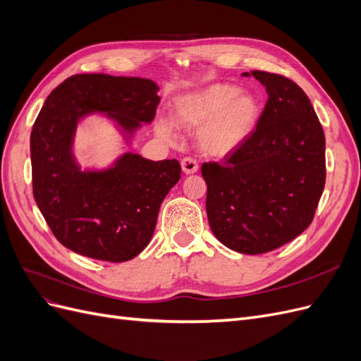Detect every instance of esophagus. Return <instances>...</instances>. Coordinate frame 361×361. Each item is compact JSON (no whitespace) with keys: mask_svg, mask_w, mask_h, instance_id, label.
I'll return each instance as SVG.
<instances>
[{"mask_svg":"<svg viewBox=\"0 0 361 361\" xmlns=\"http://www.w3.org/2000/svg\"><path fill=\"white\" fill-rule=\"evenodd\" d=\"M180 166H182V170L185 174H192L199 170V162L195 161L194 158H183L180 161Z\"/></svg>","mask_w":361,"mask_h":361,"instance_id":"1","label":"esophagus"}]
</instances>
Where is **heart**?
Wrapping results in <instances>:
<instances>
[{"label": "heart", "mask_w": 361, "mask_h": 361, "mask_svg": "<svg viewBox=\"0 0 361 361\" xmlns=\"http://www.w3.org/2000/svg\"><path fill=\"white\" fill-rule=\"evenodd\" d=\"M259 104L253 94L232 84H214L179 96L173 104V120L185 129L200 130V145L207 154L223 157L241 146L253 133ZM157 133L173 143L174 130L166 118L157 120Z\"/></svg>", "instance_id": "obj_1"}]
</instances>
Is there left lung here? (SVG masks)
<instances>
[{
    "label": "left lung",
    "instance_id": "obj_1",
    "mask_svg": "<svg viewBox=\"0 0 361 361\" xmlns=\"http://www.w3.org/2000/svg\"><path fill=\"white\" fill-rule=\"evenodd\" d=\"M265 87L256 129L221 162H203L206 214L215 238L262 255L307 228L325 187V135L300 85L279 73L245 72Z\"/></svg>",
    "mask_w": 361,
    "mask_h": 361
}]
</instances>
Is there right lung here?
I'll return each instance as SVG.
<instances>
[{
    "mask_svg": "<svg viewBox=\"0 0 361 361\" xmlns=\"http://www.w3.org/2000/svg\"><path fill=\"white\" fill-rule=\"evenodd\" d=\"M159 87L137 76L73 75L47 97L30 137L32 194L59 241L105 262L134 259L150 243L162 200L180 179L178 159L128 152L110 169L81 170L72 145L92 113L114 120L129 140L155 117Z\"/></svg>",
    "mask_w": 361,
    "mask_h": 361,
    "instance_id": "1",
    "label": "right lung"
}]
</instances>
